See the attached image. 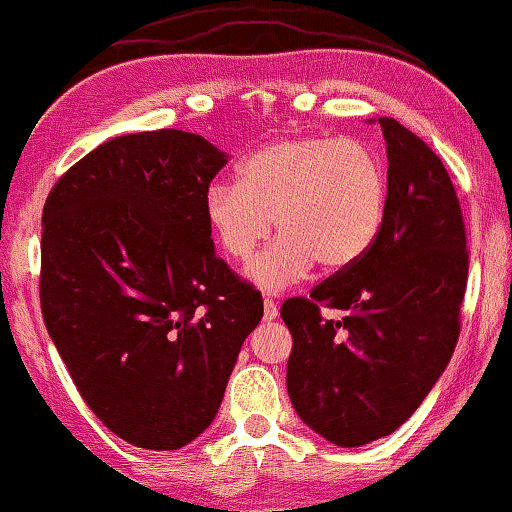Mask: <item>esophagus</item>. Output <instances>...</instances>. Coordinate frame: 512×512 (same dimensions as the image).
Returning a JSON list of instances; mask_svg holds the SVG:
<instances>
[{
  "mask_svg": "<svg viewBox=\"0 0 512 512\" xmlns=\"http://www.w3.org/2000/svg\"><path fill=\"white\" fill-rule=\"evenodd\" d=\"M276 317H278V305L273 303V299L266 296V299H264V319H266V322H273Z\"/></svg>",
  "mask_w": 512,
  "mask_h": 512,
  "instance_id": "34e87169",
  "label": "esophagus"
}]
</instances>
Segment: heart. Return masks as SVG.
I'll list each match as a JSON object with an SVG mask.
<instances>
[{
	"mask_svg": "<svg viewBox=\"0 0 512 512\" xmlns=\"http://www.w3.org/2000/svg\"><path fill=\"white\" fill-rule=\"evenodd\" d=\"M386 204L384 160L368 144L289 137L243 160L236 183H213L204 218L236 262H248L276 223L280 236L248 276L266 292H280L308 276L315 262L340 271L368 255Z\"/></svg>",
	"mask_w": 512,
	"mask_h": 512,
	"instance_id": "heart-1",
	"label": "heart"
}]
</instances>
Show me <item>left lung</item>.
I'll return each instance as SVG.
<instances>
[{"mask_svg": "<svg viewBox=\"0 0 512 512\" xmlns=\"http://www.w3.org/2000/svg\"><path fill=\"white\" fill-rule=\"evenodd\" d=\"M388 204L375 246L310 299H287L294 338L287 393L301 421L335 446L377 441L421 407L460 338L469 253L444 163L391 117H379ZM322 307L346 312L324 320Z\"/></svg>", "mask_w": 512, "mask_h": 512, "instance_id": "1", "label": "left lung"}]
</instances>
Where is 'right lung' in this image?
Wrapping results in <instances>:
<instances>
[{"instance_id":"obj_1","label":"right lung","mask_w":512,"mask_h":512,"mask_svg":"<svg viewBox=\"0 0 512 512\" xmlns=\"http://www.w3.org/2000/svg\"><path fill=\"white\" fill-rule=\"evenodd\" d=\"M227 154L202 135H121L43 207L41 310L89 409L137 448L207 430L262 296L216 257L204 195Z\"/></svg>"}]
</instances>
